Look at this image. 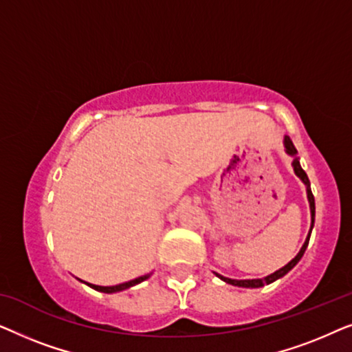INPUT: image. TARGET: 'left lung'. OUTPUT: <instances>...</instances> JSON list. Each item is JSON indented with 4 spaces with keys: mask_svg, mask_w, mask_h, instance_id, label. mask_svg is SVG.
Listing matches in <instances>:
<instances>
[{
    "mask_svg": "<svg viewBox=\"0 0 352 352\" xmlns=\"http://www.w3.org/2000/svg\"><path fill=\"white\" fill-rule=\"evenodd\" d=\"M283 144H285V151H287L288 155L295 157V158H293V163H292V165H293V170H295V173H296V176L300 177V179L306 184L307 200H309V206H311V219H312V224H311L309 234H307V239H306L305 245H302V247H301L300 253H298L296 256L293 258L290 263L285 264V266H283L282 269H278V271H276L274 274H271V276H267V277H264V278H252V280H235V278L223 277V276H219V274H216V276H218V277L221 278V280L228 282V283H230V285H235V287H245V288H258V287H264V285H267V283H272L274 280H277V278L283 277L288 271H292V269L296 266L298 261H300V259L302 258V254H305V252H306L307 243H309V237H311V232H312V226H314V218H316V204H314V195H312V192H311V184H309V179H307V175L305 173V170H302V168H301V165H300V160H298V157H296V148H295V146H293L292 139L288 138V136H285V141H283Z\"/></svg>",
    "mask_w": 352,
    "mask_h": 352,
    "instance_id": "1",
    "label": "left lung"
}]
</instances>
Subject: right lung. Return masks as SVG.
<instances>
[{"label":"right lung","instance_id":"right-lung-1","mask_svg":"<svg viewBox=\"0 0 352 352\" xmlns=\"http://www.w3.org/2000/svg\"><path fill=\"white\" fill-rule=\"evenodd\" d=\"M151 277V274H147V276H142V277H138L134 278V280H129V282H124V283H120V285H113V287H100V285H93V283H88L91 288H94V290L98 292H102V293H117V292H122V290H126L129 287H134L138 285V283H141L146 280V278Z\"/></svg>","mask_w":352,"mask_h":352}]
</instances>
